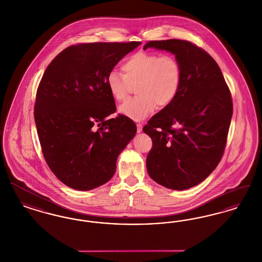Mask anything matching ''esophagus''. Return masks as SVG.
I'll list each match as a JSON object with an SVG mask.
<instances>
[{"instance_id": "34e87169", "label": "esophagus", "mask_w": 262, "mask_h": 262, "mask_svg": "<svg viewBox=\"0 0 262 262\" xmlns=\"http://www.w3.org/2000/svg\"><path fill=\"white\" fill-rule=\"evenodd\" d=\"M137 133H138V134L142 132V125H141V124H137Z\"/></svg>"}]
</instances>
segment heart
<instances>
[{"label":"heart","mask_w":262,"mask_h":262,"mask_svg":"<svg viewBox=\"0 0 262 262\" xmlns=\"http://www.w3.org/2000/svg\"><path fill=\"white\" fill-rule=\"evenodd\" d=\"M124 74L112 71L106 83L116 101L126 98L132 86L137 85L138 96L126 100L119 107V113L134 120L141 121L155 110L169 106L177 97L183 78L180 62L169 55L140 51L125 59Z\"/></svg>","instance_id":"1"}]
</instances>
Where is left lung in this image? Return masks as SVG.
<instances>
[{
  "label": "left lung",
  "mask_w": 262,
  "mask_h": 262,
  "mask_svg": "<svg viewBox=\"0 0 262 262\" xmlns=\"http://www.w3.org/2000/svg\"><path fill=\"white\" fill-rule=\"evenodd\" d=\"M147 48L172 53L183 71L177 97L143 127L153 143L147 172L163 187L184 190L204 181L222 158L233 115L231 93L217 62L194 44L170 39L150 41Z\"/></svg>",
  "instance_id": "obj_1"
}]
</instances>
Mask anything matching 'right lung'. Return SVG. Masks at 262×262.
<instances>
[{
	"label": "right lung",
	"instance_id": "add662e5",
	"mask_svg": "<svg viewBox=\"0 0 262 262\" xmlns=\"http://www.w3.org/2000/svg\"><path fill=\"white\" fill-rule=\"evenodd\" d=\"M141 42L86 43L68 47L47 67L38 86L34 120L44 158L68 187L90 190L116 172L120 153L137 125L116 111L107 75Z\"/></svg>",
	"mask_w": 262,
	"mask_h": 262
}]
</instances>
